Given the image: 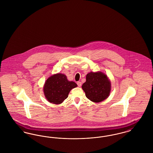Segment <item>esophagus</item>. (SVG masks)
Returning <instances> with one entry per match:
<instances>
[{"label": "esophagus", "instance_id": "1", "mask_svg": "<svg viewBox=\"0 0 153 153\" xmlns=\"http://www.w3.org/2000/svg\"><path fill=\"white\" fill-rule=\"evenodd\" d=\"M77 85H78V86L79 87H80V86H82V82H80V81L78 82H77Z\"/></svg>", "mask_w": 153, "mask_h": 153}]
</instances>
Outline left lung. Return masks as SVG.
Here are the masks:
<instances>
[{
	"label": "left lung",
	"instance_id": "8db88e82",
	"mask_svg": "<svg viewBox=\"0 0 153 153\" xmlns=\"http://www.w3.org/2000/svg\"><path fill=\"white\" fill-rule=\"evenodd\" d=\"M86 79L82 88L88 100L98 103L109 96L111 83L105 73L101 71L90 72L86 75Z\"/></svg>",
	"mask_w": 153,
	"mask_h": 153
}]
</instances>
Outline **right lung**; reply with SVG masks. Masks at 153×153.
Instances as JSON below:
<instances>
[{"instance_id":"obj_1","label":"right lung","mask_w":153,"mask_h":153,"mask_svg":"<svg viewBox=\"0 0 153 153\" xmlns=\"http://www.w3.org/2000/svg\"><path fill=\"white\" fill-rule=\"evenodd\" d=\"M76 87L75 82L68 80L65 74L57 73L49 76L45 81L43 91L49 102L60 104L68 97L71 89Z\"/></svg>"}]
</instances>
